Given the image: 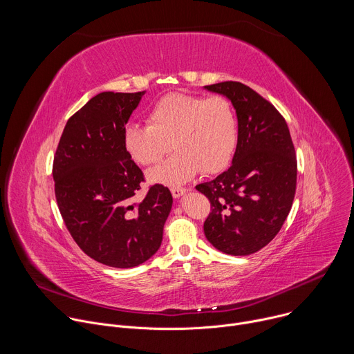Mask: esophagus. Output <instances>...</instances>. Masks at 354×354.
<instances>
[{"instance_id":"esophagus-1","label":"esophagus","mask_w":354,"mask_h":354,"mask_svg":"<svg viewBox=\"0 0 354 354\" xmlns=\"http://www.w3.org/2000/svg\"><path fill=\"white\" fill-rule=\"evenodd\" d=\"M171 193H172L174 198H179V197H182L186 193V189H183V187H172Z\"/></svg>"}]
</instances>
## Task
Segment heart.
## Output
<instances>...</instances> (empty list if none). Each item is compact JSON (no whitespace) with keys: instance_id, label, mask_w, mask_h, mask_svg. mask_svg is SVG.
Here are the masks:
<instances>
[{"instance_id":"heart-1","label":"heart","mask_w":354,"mask_h":354,"mask_svg":"<svg viewBox=\"0 0 354 354\" xmlns=\"http://www.w3.org/2000/svg\"><path fill=\"white\" fill-rule=\"evenodd\" d=\"M148 124L129 123L123 129V147L141 165H153L171 149L175 153L148 172L151 182L179 186L201 169L223 171L236 147V119L223 96L203 97L168 93L147 115Z\"/></svg>"}]
</instances>
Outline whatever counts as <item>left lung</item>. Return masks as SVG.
Masks as SVG:
<instances>
[{"label":"left lung","instance_id":"obj_1","mask_svg":"<svg viewBox=\"0 0 354 354\" xmlns=\"http://www.w3.org/2000/svg\"><path fill=\"white\" fill-rule=\"evenodd\" d=\"M205 89L231 100L238 119L231 167L196 186L212 203L205 235L224 254L246 257L277 235L291 210L297 185L295 149L283 116L252 88L225 81Z\"/></svg>","mask_w":354,"mask_h":354}]
</instances>
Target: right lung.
<instances>
[{
  "instance_id": "obj_1",
  "label": "right lung",
  "mask_w": 354,
  "mask_h": 354,
  "mask_svg": "<svg viewBox=\"0 0 354 354\" xmlns=\"http://www.w3.org/2000/svg\"><path fill=\"white\" fill-rule=\"evenodd\" d=\"M144 93L89 99L68 119L53 162L56 200L71 236L89 258L119 269L156 254L172 209L162 185L133 201L144 178L123 147V129Z\"/></svg>"
}]
</instances>
